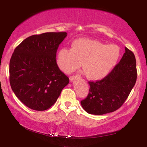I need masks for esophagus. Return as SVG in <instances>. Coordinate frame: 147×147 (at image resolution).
Segmentation results:
<instances>
[{
	"label": "esophagus",
	"mask_w": 147,
	"mask_h": 147,
	"mask_svg": "<svg viewBox=\"0 0 147 147\" xmlns=\"http://www.w3.org/2000/svg\"><path fill=\"white\" fill-rule=\"evenodd\" d=\"M76 79V76H71V77L69 78V81L70 82H73L74 80Z\"/></svg>",
	"instance_id": "obj_1"
}]
</instances>
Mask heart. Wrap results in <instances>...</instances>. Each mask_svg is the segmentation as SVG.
Segmentation results:
<instances>
[{
    "label": "heart",
    "instance_id": "heart-1",
    "mask_svg": "<svg viewBox=\"0 0 147 147\" xmlns=\"http://www.w3.org/2000/svg\"><path fill=\"white\" fill-rule=\"evenodd\" d=\"M120 49L115 45H104L96 40L76 39L71 48H62L56 57L62 71L69 73L81 65L89 80H100L110 73L117 63Z\"/></svg>",
    "mask_w": 147,
    "mask_h": 147
}]
</instances>
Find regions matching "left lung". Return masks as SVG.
<instances>
[{"label": "left lung", "instance_id": "left-lung-1", "mask_svg": "<svg viewBox=\"0 0 147 147\" xmlns=\"http://www.w3.org/2000/svg\"><path fill=\"white\" fill-rule=\"evenodd\" d=\"M137 71L135 56L125 47L119 63L111 72L100 81L89 82V94L81 101L86 112L102 115L118 109L135 85Z\"/></svg>", "mask_w": 147, "mask_h": 147}]
</instances>
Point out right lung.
<instances>
[{"instance_id":"add662e5","label":"right lung","mask_w":147,"mask_h":147,"mask_svg":"<svg viewBox=\"0 0 147 147\" xmlns=\"http://www.w3.org/2000/svg\"><path fill=\"white\" fill-rule=\"evenodd\" d=\"M66 37L65 32L34 35L15 48L9 63L10 84L28 108L47 110L69 84L56 62L58 47Z\"/></svg>"}]
</instances>
